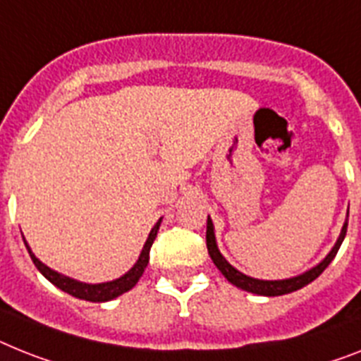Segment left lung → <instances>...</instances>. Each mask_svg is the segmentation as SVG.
I'll return each mask as SVG.
<instances>
[{"mask_svg":"<svg viewBox=\"0 0 361 361\" xmlns=\"http://www.w3.org/2000/svg\"><path fill=\"white\" fill-rule=\"evenodd\" d=\"M347 221H348V210H347ZM347 221L343 223V228L339 232V238L338 241L334 243V247L330 249V252L324 256L323 260L314 266L312 269L305 271V273H300L297 276H291V279H282V281H260V279H252V276L245 275V273H241L238 271L236 267L228 264V260L225 256L219 252L217 249V241H216V234H214V223L208 216V221H207V247H208V255L212 258V262L216 264V267L223 273V276L227 279L231 284H234L236 288L243 291H249V293H255V295H264V297H279V295H286V293H291V291H297L300 288H305L306 284L310 282H314L317 276L323 273L329 264L334 260V256L338 255L339 247L343 243L345 240V234H347Z\"/></svg>","mask_w":361,"mask_h":361,"instance_id":"8db88e82","label":"left lung"}]
</instances>
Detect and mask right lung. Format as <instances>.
I'll return each instance as SVG.
<instances>
[{
    "label": "right lung",
    "instance_id": "add662e5",
    "mask_svg": "<svg viewBox=\"0 0 361 361\" xmlns=\"http://www.w3.org/2000/svg\"><path fill=\"white\" fill-rule=\"evenodd\" d=\"M160 223H162V217H160L159 221H157V225H154V227L151 228V232H149V236L147 240H145L144 247H142V252H140L136 264H134L125 275H121L120 279H116V281L110 282H99V284H88V282L75 281V279H71V276L62 275L59 271L47 267L46 264H42L37 256H35V252L31 251V247H29V243L25 241L23 234L22 238L23 243H25L27 247V251H29V256H31L32 264L37 266V269L40 271L42 275L46 276L47 281L51 282L53 286H56L59 290L70 293L71 297H77V299L90 300V302H106V300H112L116 299V297L123 295L125 291L133 290L134 286H136V282L140 281V276L144 275L145 267H147L149 264V251H151V245H153L154 238H157Z\"/></svg>",
    "mask_w": 361,
    "mask_h": 361
}]
</instances>
